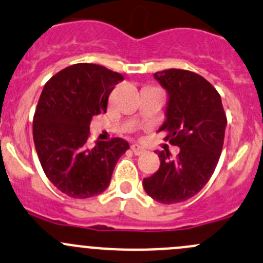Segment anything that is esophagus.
Listing matches in <instances>:
<instances>
[{
	"instance_id": "34e87169",
	"label": "esophagus",
	"mask_w": 263,
	"mask_h": 263,
	"mask_svg": "<svg viewBox=\"0 0 263 263\" xmlns=\"http://www.w3.org/2000/svg\"><path fill=\"white\" fill-rule=\"evenodd\" d=\"M131 150L134 152L135 155H141V154H144V153H145L144 147L140 146V145H137V144L131 145Z\"/></svg>"
}]
</instances>
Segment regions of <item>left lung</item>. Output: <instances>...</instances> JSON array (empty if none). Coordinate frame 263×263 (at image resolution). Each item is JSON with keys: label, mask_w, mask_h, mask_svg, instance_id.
<instances>
[{"label": "left lung", "mask_w": 263, "mask_h": 263, "mask_svg": "<svg viewBox=\"0 0 263 263\" xmlns=\"http://www.w3.org/2000/svg\"><path fill=\"white\" fill-rule=\"evenodd\" d=\"M154 77L168 92L167 119L159 131L180 153L171 159L168 152H157L159 170L142 185L154 200L173 204L193 198L210 181L222 152L228 119L220 93L202 76L167 69Z\"/></svg>", "instance_id": "obj_1"}]
</instances>
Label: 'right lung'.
I'll return each mask as SVG.
<instances>
[{
  "mask_svg": "<svg viewBox=\"0 0 263 263\" xmlns=\"http://www.w3.org/2000/svg\"><path fill=\"white\" fill-rule=\"evenodd\" d=\"M123 80L103 65L80 63L56 73L43 87L33 117V140L43 172L68 196L86 199L103 193L129 149L119 137L88 142L91 119L106 113L109 95Z\"/></svg>",
  "mask_w": 263,
  "mask_h": 263,
  "instance_id": "right-lung-1",
  "label": "right lung"
}]
</instances>
